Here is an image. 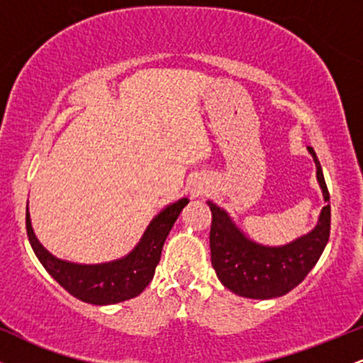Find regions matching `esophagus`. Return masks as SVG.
I'll use <instances>...</instances> for the list:
<instances>
[{
  "label": "esophagus",
  "mask_w": 363,
  "mask_h": 363,
  "mask_svg": "<svg viewBox=\"0 0 363 363\" xmlns=\"http://www.w3.org/2000/svg\"><path fill=\"white\" fill-rule=\"evenodd\" d=\"M191 193H193V196H199L205 193V189H203V186H194L193 189H191Z\"/></svg>",
  "instance_id": "1"
}]
</instances>
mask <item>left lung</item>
<instances>
[{"mask_svg": "<svg viewBox=\"0 0 363 363\" xmlns=\"http://www.w3.org/2000/svg\"><path fill=\"white\" fill-rule=\"evenodd\" d=\"M309 152L315 162L324 201H329L323 169L314 150L309 147ZM208 206L211 210V264L223 286L240 297L274 298L289 294L314 268L328 244L331 228L329 205L320 211L314 230L280 247L256 244L235 227L227 211L211 201Z\"/></svg>", "mask_w": 363, "mask_h": 363, "instance_id": "left-lung-1", "label": "left lung"}]
</instances>
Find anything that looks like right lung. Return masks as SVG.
<instances>
[{
    "mask_svg": "<svg viewBox=\"0 0 363 363\" xmlns=\"http://www.w3.org/2000/svg\"><path fill=\"white\" fill-rule=\"evenodd\" d=\"M189 199L182 198L158 213L148 225L143 237L128 256L101 264H77L52 256L39 242L32 230L30 215L27 206V235L35 256L43 262L48 273L73 297L95 306H109L136 297L152 281L155 268L160 261L162 247L170 228L177 220Z\"/></svg>",
    "mask_w": 363,
    "mask_h": 363,
    "instance_id": "add662e5",
    "label": "right lung"
}]
</instances>
